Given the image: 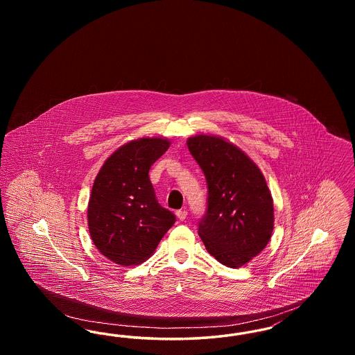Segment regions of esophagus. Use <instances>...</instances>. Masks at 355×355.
<instances>
[{"label": "esophagus", "instance_id": "1", "mask_svg": "<svg viewBox=\"0 0 355 355\" xmlns=\"http://www.w3.org/2000/svg\"><path fill=\"white\" fill-rule=\"evenodd\" d=\"M175 214H177L178 220H184L186 217H187V210H185V209H182V210H177V213H175Z\"/></svg>", "mask_w": 355, "mask_h": 355}]
</instances>
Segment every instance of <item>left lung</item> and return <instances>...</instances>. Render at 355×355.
Wrapping results in <instances>:
<instances>
[{
    "mask_svg": "<svg viewBox=\"0 0 355 355\" xmlns=\"http://www.w3.org/2000/svg\"><path fill=\"white\" fill-rule=\"evenodd\" d=\"M187 148L207 182V210L198 234L222 265L241 268L266 248L272 233L274 207L265 177L222 137H190Z\"/></svg>",
    "mask_w": 355,
    "mask_h": 355,
    "instance_id": "1",
    "label": "left lung"
}]
</instances>
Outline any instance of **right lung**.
Masks as SVG:
<instances>
[{"label":"right lung","instance_id":"obj_1","mask_svg":"<svg viewBox=\"0 0 355 355\" xmlns=\"http://www.w3.org/2000/svg\"><path fill=\"white\" fill-rule=\"evenodd\" d=\"M165 138H139L113 153L102 165L87 205L93 243L121 266L146 261L175 222L154 193L149 170L169 149Z\"/></svg>","mask_w":355,"mask_h":355}]
</instances>
